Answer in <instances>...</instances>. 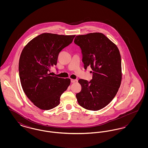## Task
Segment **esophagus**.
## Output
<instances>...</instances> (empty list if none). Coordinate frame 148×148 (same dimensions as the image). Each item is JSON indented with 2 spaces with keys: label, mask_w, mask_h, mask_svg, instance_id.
<instances>
[{
  "label": "esophagus",
  "mask_w": 148,
  "mask_h": 148,
  "mask_svg": "<svg viewBox=\"0 0 148 148\" xmlns=\"http://www.w3.org/2000/svg\"><path fill=\"white\" fill-rule=\"evenodd\" d=\"M77 82V80H75V79H71V83H75Z\"/></svg>",
  "instance_id": "34e87169"
}]
</instances>
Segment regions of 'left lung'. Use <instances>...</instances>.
Wrapping results in <instances>:
<instances>
[{"label":"left lung","instance_id":"8db88e82","mask_svg":"<svg viewBox=\"0 0 148 148\" xmlns=\"http://www.w3.org/2000/svg\"><path fill=\"white\" fill-rule=\"evenodd\" d=\"M74 43L82 51L85 70L92 68V79H79L81 92L76 94L79 104L97 111L107 106L116 95L121 81L119 50L106 35L100 33L77 35Z\"/></svg>","mask_w":148,"mask_h":148}]
</instances>
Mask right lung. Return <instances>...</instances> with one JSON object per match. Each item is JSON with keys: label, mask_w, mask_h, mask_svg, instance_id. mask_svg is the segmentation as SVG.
Returning a JSON list of instances; mask_svg holds the SVG:
<instances>
[{"label": "right lung", "mask_w": 148, "mask_h": 148, "mask_svg": "<svg viewBox=\"0 0 148 148\" xmlns=\"http://www.w3.org/2000/svg\"><path fill=\"white\" fill-rule=\"evenodd\" d=\"M75 36L43 33L22 50L19 62L21 86L29 100L41 109L50 110L58 106L62 94L70 85V79L51 77L49 73L50 68L56 65L60 51L71 44Z\"/></svg>", "instance_id": "obj_1"}]
</instances>
